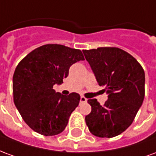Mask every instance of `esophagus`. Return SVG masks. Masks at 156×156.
I'll list each match as a JSON object with an SVG mask.
<instances>
[{
	"label": "esophagus",
	"mask_w": 156,
	"mask_h": 156,
	"mask_svg": "<svg viewBox=\"0 0 156 156\" xmlns=\"http://www.w3.org/2000/svg\"><path fill=\"white\" fill-rule=\"evenodd\" d=\"M80 101H81L82 103H86V102H87V98H85V97H83V96H81Z\"/></svg>",
	"instance_id": "obj_1"
}]
</instances>
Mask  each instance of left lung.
<instances>
[{
    "mask_svg": "<svg viewBox=\"0 0 156 156\" xmlns=\"http://www.w3.org/2000/svg\"><path fill=\"white\" fill-rule=\"evenodd\" d=\"M99 86H105L108 100L101 105L88 99L91 113L85 117L92 134L112 138L130 126L144 98V72L137 60L118 48L83 50Z\"/></svg>",
    "mask_w": 156,
    "mask_h": 156,
    "instance_id": "obj_1",
    "label": "left lung"
}]
</instances>
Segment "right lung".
Here are the masks:
<instances>
[{"mask_svg": "<svg viewBox=\"0 0 156 156\" xmlns=\"http://www.w3.org/2000/svg\"><path fill=\"white\" fill-rule=\"evenodd\" d=\"M84 60L79 49L59 44L36 48L22 59L13 75V99L23 120L32 129L45 136L62 133L72 112L78 107L80 95L64 96L56 93L72 65Z\"/></svg>", "mask_w": 156, "mask_h": 156, "instance_id": "add662e5", "label": "right lung"}]
</instances>
